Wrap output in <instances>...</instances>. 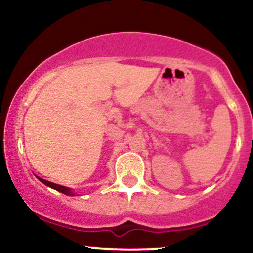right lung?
<instances>
[{"label": "right lung", "instance_id": "add662e5", "mask_svg": "<svg viewBox=\"0 0 253 253\" xmlns=\"http://www.w3.org/2000/svg\"><path fill=\"white\" fill-rule=\"evenodd\" d=\"M38 179H39L40 182H42L45 185H47V187L52 188V189H56L57 191H59V193H63V194H65V195H69V196H74L75 195V194L71 191L70 188H66V187H63V185L56 184V183L48 182V181H46V179L40 178V177H38Z\"/></svg>", "mask_w": 253, "mask_h": 253}]
</instances>
